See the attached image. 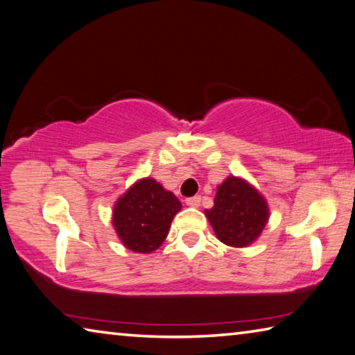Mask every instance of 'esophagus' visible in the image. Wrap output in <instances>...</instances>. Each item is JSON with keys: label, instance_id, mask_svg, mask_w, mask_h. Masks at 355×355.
I'll return each instance as SVG.
<instances>
[{"label": "esophagus", "instance_id": "34e87169", "mask_svg": "<svg viewBox=\"0 0 355 355\" xmlns=\"http://www.w3.org/2000/svg\"><path fill=\"white\" fill-rule=\"evenodd\" d=\"M185 204H187V206H190V207H200V204H201V198H200V196H191V198H187V200H185Z\"/></svg>", "mask_w": 355, "mask_h": 355}]
</instances>
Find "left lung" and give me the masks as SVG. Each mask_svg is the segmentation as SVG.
I'll return each mask as SVG.
<instances>
[{"label": "left lung", "mask_w": 355, "mask_h": 355, "mask_svg": "<svg viewBox=\"0 0 355 355\" xmlns=\"http://www.w3.org/2000/svg\"><path fill=\"white\" fill-rule=\"evenodd\" d=\"M204 214L216 239L232 248L252 245L270 220L265 196L239 176H229L216 187L214 207Z\"/></svg>", "instance_id": "left-lung-1"}]
</instances>
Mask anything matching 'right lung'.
I'll return each instance as SVG.
<instances>
[{
    "instance_id": "add662e5",
    "label": "right lung",
    "mask_w": 355,
    "mask_h": 355,
    "mask_svg": "<svg viewBox=\"0 0 355 355\" xmlns=\"http://www.w3.org/2000/svg\"><path fill=\"white\" fill-rule=\"evenodd\" d=\"M181 201L153 178L134 182L118 198L112 226L129 251L149 254L164 243Z\"/></svg>"
}]
</instances>
